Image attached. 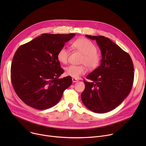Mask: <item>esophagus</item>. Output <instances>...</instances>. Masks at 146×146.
I'll return each instance as SVG.
<instances>
[{"instance_id":"obj_1","label":"esophagus","mask_w":146,"mask_h":146,"mask_svg":"<svg viewBox=\"0 0 146 146\" xmlns=\"http://www.w3.org/2000/svg\"><path fill=\"white\" fill-rule=\"evenodd\" d=\"M72 81H73V82H77L78 80L77 78H72Z\"/></svg>"}]
</instances>
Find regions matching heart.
I'll return each instance as SVG.
<instances>
[{"instance_id": "heart-1", "label": "heart", "mask_w": 146, "mask_h": 146, "mask_svg": "<svg viewBox=\"0 0 146 146\" xmlns=\"http://www.w3.org/2000/svg\"><path fill=\"white\" fill-rule=\"evenodd\" d=\"M72 47L82 54L80 63L83 65H70L66 68L65 73L66 76L78 78L87 72L86 66L89 69H94L98 66L101 56L92 41L86 38H80L74 41ZM69 56V51L65 47L61 48L57 54V58L62 64L68 63Z\"/></svg>"}]
</instances>
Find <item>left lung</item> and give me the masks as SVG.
I'll list each match as a JSON object with an SVG mask.
<instances>
[{
    "instance_id": "1",
    "label": "left lung",
    "mask_w": 146,
    "mask_h": 146,
    "mask_svg": "<svg viewBox=\"0 0 146 146\" xmlns=\"http://www.w3.org/2000/svg\"><path fill=\"white\" fill-rule=\"evenodd\" d=\"M95 40L102 58L100 65L84 80L85 90L81 100L90 110L105 113L113 110L129 94L133 82L134 68L127 52L103 36L86 35Z\"/></svg>"
}]
</instances>
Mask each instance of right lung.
<instances>
[{"label":"right lung","instance_id":"obj_1","mask_svg":"<svg viewBox=\"0 0 146 146\" xmlns=\"http://www.w3.org/2000/svg\"><path fill=\"white\" fill-rule=\"evenodd\" d=\"M74 36L44 33L17 49L11 78L15 93L26 105L38 110L51 108L72 84L70 76L59 78L64 70L57 54Z\"/></svg>","mask_w":146,"mask_h":146}]
</instances>
